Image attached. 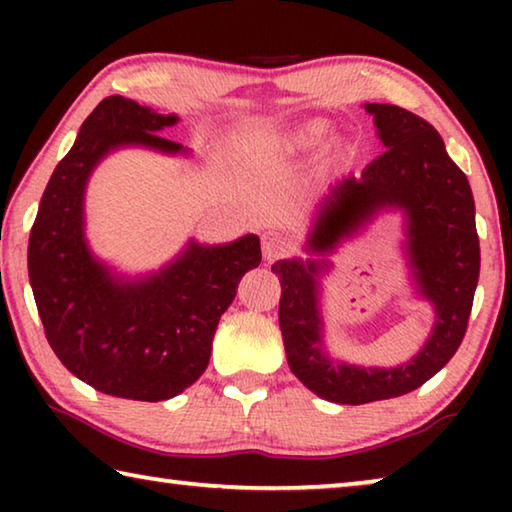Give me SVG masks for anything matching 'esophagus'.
Listing matches in <instances>:
<instances>
[{"mask_svg":"<svg viewBox=\"0 0 512 512\" xmlns=\"http://www.w3.org/2000/svg\"><path fill=\"white\" fill-rule=\"evenodd\" d=\"M291 250V241L289 237L284 235V232H277V230H268L262 235V253H264V259H277L282 255H287Z\"/></svg>","mask_w":512,"mask_h":512,"instance_id":"34e87169","label":"esophagus"}]
</instances>
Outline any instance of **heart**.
Wrapping results in <instances>:
<instances>
[{
    "label": "heart",
    "mask_w": 512,
    "mask_h": 512,
    "mask_svg": "<svg viewBox=\"0 0 512 512\" xmlns=\"http://www.w3.org/2000/svg\"><path fill=\"white\" fill-rule=\"evenodd\" d=\"M327 131L329 126L323 119L305 121V124L291 128L287 133L257 144L255 149L250 151V162L259 169L284 167L287 162L298 160L302 155H309L311 151H316L318 146L325 142Z\"/></svg>",
    "instance_id": "1"
}]
</instances>
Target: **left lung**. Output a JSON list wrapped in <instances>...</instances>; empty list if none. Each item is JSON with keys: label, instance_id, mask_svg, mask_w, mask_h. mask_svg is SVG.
<instances>
[{"label": "left lung", "instance_id": "1", "mask_svg": "<svg viewBox=\"0 0 512 512\" xmlns=\"http://www.w3.org/2000/svg\"><path fill=\"white\" fill-rule=\"evenodd\" d=\"M384 153L361 176H343L314 205L305 237L307 257L280 259V329L293 375L320 400L368 404L420 388L461 345L479 282L474 196L465 173L449 158L443 137L422 117L391 103H363ZM400 213L401 249L416 299L432 307L423 348L397 367H361L326 350L322 280L343 240L379 215Z\"/></svg>", "mask_w": 512, "mask_h": 512}]
</instances>
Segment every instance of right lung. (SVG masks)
<instances>
[{
	"mask_svg": "<svg viewBox=\"0 0 512 512\" xmlns=\"http://www.w3.org/2000/svg\"><path fill=\"white\" fill-rule=\"evenodd\" d=\"M178 121L119 94L103 99L51 173L29 237V280L51 350L74 377L126 400H171L203 375L221 314L262 262L257 235L230 244L192 237L169 262L135 275L92 250L85 194L94 169L124 149L194 158L160 137Z\"/></svg>",
	"mask_w": 512,
	"mask_h": 512,
	"instance_id": "obj_1",
	"label": "right lung"
}]
</instances>
